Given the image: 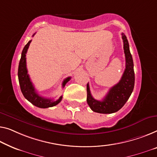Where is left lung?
Listing matches in <instances>:
<instances>
[{
	"label": "left lung",
	"instance_id": "left-lung-1",
	"mask_svg": "<svg viewBox=\"0 0 157 157\" xmlns=\"http://www.w3.org/2000/svg\"><path fill=\"white\" fill-rule=\"evenodd\" d=\"M122 39L125 56V69L121 80L110 89L102 101H98L91 94L89 84L86 85V101L93 111L99 113H112L120 110L125 105L132 94L135 85L134 64L127 37L123 33Z\"/></svg>",
	"mask_w": 157,
	"mask_h": 157
}]
</instances>
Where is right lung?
Here are the masks:
<instances>
[{
    "label": "right lung",
    "mask_w": 157,
    "mask_h": 157,
    "mask_svg": "<svg viewBox=\"0 0 157 157\" xmlns=\"http://www.w3.org/2000/svg\"><path fill=\"white\" fill-rule=\"evenodd\" d=\"M33 34V36H34ZM32 40H30L28 43L25 45V46L23 48L22 55H21V58L19 63V67H18V79L19 83H20V89L22 91V94L24 95L25 98L27 99L30 103L34 105L35 106L39 107V108L41 109H46L48 107L54 106L58 104H59L60 101L62 100V96L59 99L56 101H53L52 99H46V98L42 97L39 96L37 92H36L34 86L32 84L31 79L29 78V75L27 73V63H26V53L27 52V49L29 48V44L31 43ZM71 77H68L63 82L62 86L64 87L67 82L71 79Z\"/></svg>",
    "instance_id": "obj_1"
}]
</instances>
